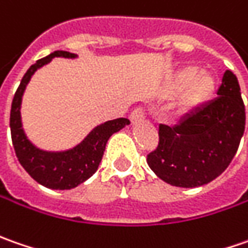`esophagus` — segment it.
<instances>
[{
  "instance_id": "obj_1",
  "label": "esophagus",
  "mask_w": 248,
  "mask_h": 248,
  "mask_svg": "<svg viewBox=\"0 0 248 248\" xmlns=\"http://www.w3.org/2000/svg\"><path fill=\"white\" fill-rule=\"evenodd\" d=\"M144 118H145V109L142 107L134 108L132 111V114H130V121H132L133 124L139 122V121L144 119Z\"/></svg>"
}]
</instances>
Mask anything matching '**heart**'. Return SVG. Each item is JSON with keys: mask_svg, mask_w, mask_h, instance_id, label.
<instances>
[{"mask_svg": "<svg viewBox=\"0 0 248 248\" xmlns=\"http://www.w3.org/2000/svg\"><path fill=\"white\" fill-rule=\"evenodd\" d=\"M216 86L217 81L211 73H198L195 67H184L175 74L167 92L173 94L183 90L180 96V107L188 111L206 103L213 96Z\"/></svg>", "mask_w": 248, "mask_h": 248, "instance_id": "b5f03b06", "label": "heart"}]
</instances>
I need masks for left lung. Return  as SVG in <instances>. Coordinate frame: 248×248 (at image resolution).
<instances>
[{
    "label": "left lung",
    "mask_w": 248,
    "mask_h": 248,
    "mask_svg": "<svg viewBox=\"0 0 248 248\" xmlns=\"http://www.w3.org/2000/svg\"><path fill=\"white\" fill-rule=\"evenodd\" d=\"M217 96L173 127L159 124L158 147L147 155V163L165 183L202 186L232 162L246 126L240 86L232 71L224 73Z\"/></svg>",
    "instance_id": "obj_1"
}]
</instances>
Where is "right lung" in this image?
Returning a JSON list of instances; mask_svg holds the SVG:
<instances>
[{
  "mask_svg": "<svg viewBox=\"0 0 248 248\" xmlns=\"http://www.w3.org/2000/svg\"><path fill=\"white\" fill-rule=\"evenodd\" d=\"M53 57H70L74 59L77 55L56 50L44 59H39L35 64L27 70L22 78V82L16 90L11 107V136L16 156L24 170L41 185L50 189H71L79 184L86 181L96 173L101 158L104 155L106 144L108 139L119 132L126 124H130L126 118H118L98 124L86 136V139L74 147L73 150L63 152H47L32 145L26 137L20 119V104L23 92L31 79L32 74L42 65L47 64Z\"/></svg>",
  "mask_w": 248,
  "mask_h": 248,
  "instance_id": "1",
  "label": "right lung"
}]
</instances>
